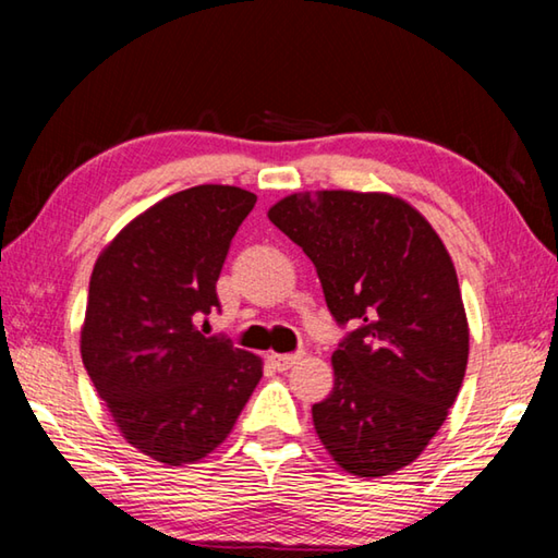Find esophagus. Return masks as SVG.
Returning a JSON list of instances; mask_svg holds the SVG:
<instances>
[{
  "mask_svg": "<svg viewBox=\"0 0 558 558\" xmlns=\"http://www.w3.org/2000/svg\"><path fill=\"white\" fill-rule=\"evenodd\" d=\"M300 352H295V354H270L268 359L272 362V366H276L278 372H288L292 364H298L300 362Z\"/></svg>",
  "mask_w": 558,
  "mask_h": 558,
  "instance_id": "1",
  "label": "esophagus"
}]
</instances>
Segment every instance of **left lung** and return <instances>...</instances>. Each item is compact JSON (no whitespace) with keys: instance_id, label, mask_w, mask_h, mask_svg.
Returning a JSON list of instances; mask_svg holds the SVG:
<instances>
[{"instance_id":"obj_1","label":"left lung","mask_w":558,"mask_h":558,"mask_svg":"<svg viewBox=\"0 0 558 558\" xmlns=\"http://www.w3.org/2000/svg\"><path fill=\"white\" fill-rule=\"evenodd\" d=\"M268 219L315 263L337 325H352L332 354V391L313 405L319 440L359 477L411 465L448 418L468 366L446 245L391 194H290Z\"/></svg>"}]
</instances>
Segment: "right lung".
<instances>
[{
  "instance_id": "1",
  "label": "right lung",
  "mask_w": 558,
  "mask_h": 558,
  "mask_svg": "<svg viewBox=\"0 0 558 558\" xmlns=\"http://www.w3.org/2000/svg\"><path fill=\"white\" fill-rule=\"evenodd\" d=\"M256 206L239 186L199 184L140 214L90 276L81 356L130 446L165 465L219 448L263 376V362L202 317L221 307L216 280Z\"/></svg>"
}]
</instances>
